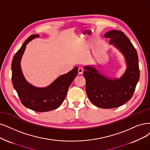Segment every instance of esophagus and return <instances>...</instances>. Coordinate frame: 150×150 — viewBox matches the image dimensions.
I'll use <instances>...</instances> for the list:
<instances>
[{
  "label": "esophagus",
  "mask_w": 150,
  "mask_h": 150,
  "mask_svg": "<svg viewBox=\"0 0 150 150\" xmlns=\"http://www.w3.org/2000/svg\"><path fill=\"white\" fill-rule=\"evenodd\" d=\"M83 71H84L83 69L81 68V67H79V69L78 70V72H79V74H82L83 73Z\"/></svg>",
  "instance_id": "obj_1"
}]
</instances>
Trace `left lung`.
I'll return each mask as SVG.
<instances>
[{"label":"left lung","instance_id":"8db88e82","mask_svg":"<svg viewBox=\"0 0 150 150\" xmlns=\"http://www.w3.org/2000/svg\"><path fill=\"white\" fill-rule=\"evenodd\" d=\"M110 44L117 47L124 55L127 70L120 79L110 80L91 67H85L86 91L90 101L98 108L119 107L131 99L140 79L138 57L135 48L122 31L111 30L104 35Z\"/></svg>","mask_w":150,"mask_h":150}]
</instances>
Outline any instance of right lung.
I'll list each match as a JSON object with an SVG mask.
<instances>
[{
    "label": "right lung",
    "instance_id": "right-lung-1",
    "mask_svg": "<svg viewBox=\"0 0 150 150\" xmlns=\"http://www.w3.org/2000/svg\"><path fill=\"white\" fill-rule=\"evenodd\" d=\"M37 37L38 35L30 36L15 53L12 62V81L23 106L34 111L47 112L57 109L63 103L70 84L78 74L79 67L60 76L46 88H37L28 83L22 74L20 60L26 44Z\"/></svg>",
    "mask_w": 150,
    "mask_h": 150
}]
</instances>
